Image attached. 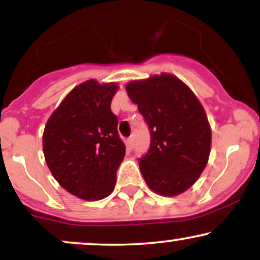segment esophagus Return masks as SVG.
Returning <instances> with one entry per match:
<instances>
[{"label":"esophagus","mask_w":260,"mask_h":260,"mask_svg":"<svg viewBox=\"0 0 260 260\" xmlns=\"http://www.w3.org/2000/svg\"><path fill=\"white\" fill-rule=\"evenodd\" d=\"M126 144H127L128 150H132V149H133V138H132V137H129V138L126 140Z\"/></svg>","instance_id":"1"}]
</instances>
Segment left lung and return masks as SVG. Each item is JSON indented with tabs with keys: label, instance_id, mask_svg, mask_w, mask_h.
Listing matches in <instances>:
<instances>
[{
	"label": "left lung",
	"instance_id": "left-lung-1",
	"mask_svg": "<svg viewBox=\"0 0 260 260\" xmlns=\"http://www.w3.org/2000/svg\"><path fill=\"white\" fill-rule=\"evenodd\" d=\"M126 90L151 133L148 154L139 159L143 177L156 194H181L208 164L211 129L204 107L181 79L169 73L133 80Z\"/></svg>",
	"mask_w": 260,
	"mask_h": 260
}]
</instances>
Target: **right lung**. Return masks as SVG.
Returning a JSON list of instances; mask_svg holds the SVG:
<instances>
[{
	"instance_id": "obj_1",
	"label": "right lung",
	"mask_w": 260,
	"mask_h": 260,
	"mask_svg": "<svg viewBox=\"0 0 260 260\" xmlns=\"http://www.w3.org/2000/svg\"><path fill=\"white\" fill-rule=\"evenodd\" d=\"M117 83L89 79L62 100L43 134L45 161L59 186L84 201L112 193L126 147L111 111Z\"/></svg>"
}]
</instances>
